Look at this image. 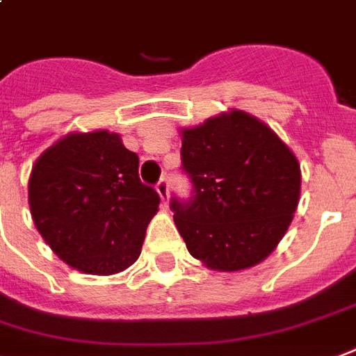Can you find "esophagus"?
Here are the masks:
<instances>
[{"label":"esophagus","mask_w":356,"mask_h":356,"mask_svg":"<svg viewBox=\"0 0 356 356\" xmlns=\"http://www.w3.org/2000/svg\"><path fill=\"white\" fill-rule=\"evenodd\" d=\"M156 192H159L160 200L166 203L168 197H170V183H168L166 177H162L159 183H156Z\"/></svg>","instance_id":"esophagus-1"}]
</instances>
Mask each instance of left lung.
I'll return each instance as SVG.
<instances>
[{
	"mask_svg": "<svg viewBox=\"0 0 356 356\" xmlns=\"http://www.w3.org/2000/svg\"><path fill=\"white\" fill-rule=\"evenodd\" d=\"M190 200L172 197L186 248L205 267H254L286 235L300 197V164L259 119L232 110L181 130Z\"/></svg>",
	"mask_w": 356,
	"mask_h": 356,
	"instance_id": "1",
	"label": "left lung"
}]
</instances>
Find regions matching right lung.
Wrapping results in <instances>:
<instances>
[{
  "label": "right lung",
  "instance_id": "obj_1",
  "mask_svg": "<svg viewBox=\"0 0 356 356\" xmlns=\"http://www.w3.org/2000/svg\"><path fill=\"white\" fill-rule=\"evenodd\" d=\"M140 159L108 130L72 132L35 162L27 196L39 233L59 259L86 275H115L140 257L159 192Z\"/></svg>",
  "mask_w": 356,
  "mask_h": 356
}]
</instances>
